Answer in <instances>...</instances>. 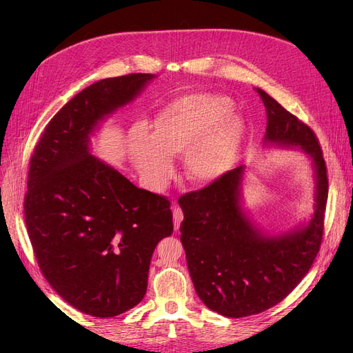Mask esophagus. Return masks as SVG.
Here are the masks:
<instances>
[{"instance_id": "1", "label": "esophagus", "mask_w": 353, "mask_h": 353, "mask_svg": "<svg viewBox=\"0 0 353 353\" xmlns=\"http://www.w3.org/2000/svg\"><path fill=\"white\" fill-rule=\"evenodd\" d=\"M181 220H183V212H181V209L179 206H174L173 208V225H174L176 230H179Z\"/></svg>"}]
</instances>
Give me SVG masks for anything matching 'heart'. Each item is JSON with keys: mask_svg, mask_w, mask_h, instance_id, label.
<instances>
[{"mask_svg": "<svg viewBox=\"0 0 353 353\" xmlns=\"http://www.w3.org/2000/svg\"><path fill=\"white\" fill-rule=\"evenodd\" d=\"M225 96L188 94L159 111L153 133L143 124L128 132L127 145L136 169L150 189L159 190L173 173L172 156H183L186 177L205 186L223 176L246 136V124Z\"/></svg>", "mask_w": 353, "mask_h": 353, "instance_id": "b5f03b06", "label": "heart"}]
</instances>
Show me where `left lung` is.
I'll return each mask as SVG.
<instances>
[{"mask_svg": "<svg viewBox=\"0 0 353 353\" xmlns=\"http://www.w3.org/2000/svg\"><path fill=\"white\" fill-rule=\"evenodd\" d=\"M268 116L265 145L299 147L314 170V213L307 225L270 236L256 228L242 208L245 165L201 190L183 194L180 240L196 293L226 318L257 314L283 301L318 256L327 201V174L313 130L256 88Z\"/></svg>", "mask_w": 353, "mask_h": 353, "instance_id": "8db88e82", "label": "left lung"}]
</instances>
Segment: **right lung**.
I'll use <instances>...</instances> for the list:
<instances>
[{"label":"right lung","instance_id":"obj_1","mask_svg":"<svg viewBox=\"0 0 353 353\" xmlns=\"http://www.w3.org/2000/svg\"><path fill=\"white\" fill-rule=\"evenodd\" d=\"M154 77L84 88L47 124L30 161L24 216L37 262L67 303L96 318L141 302L153 252L173 233L167 197L136 188L90 148L99 124Z\"/></svg>","mask_w":353,"mask_h":353}]
</instances>
